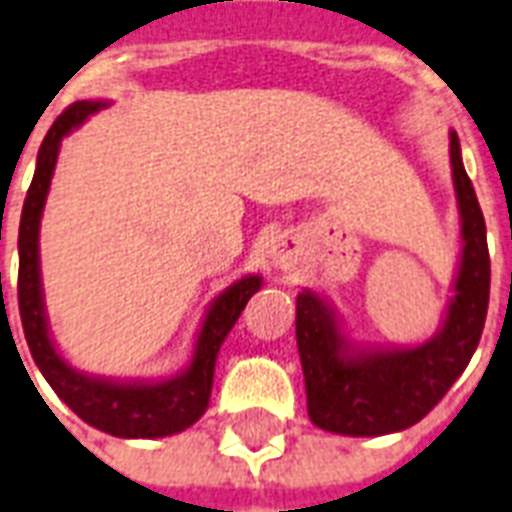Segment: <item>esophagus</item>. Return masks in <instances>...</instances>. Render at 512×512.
<instances>
[{"mask_svg":"<svg viewBox=\"0 0 512 512\" xmlns=\"http://www.w3.org/2000/svg\"><path fill=\"white\" fill-rule=\"evenodd\" d=\"M295 244H298V241L292 239V236H279L271 249L273 263L279 265V268H290L292 260H295Z\"/></svg>","mask_w":512,"mask_h":512,"instance_id":"34e87169","label":"esophagus"}]
</instances>
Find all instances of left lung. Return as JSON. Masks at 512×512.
<instances>
[{"mask_svg": "<svg viewBox=\"0 0 512 512\" xmlns=\"http://www.w3.org/2000/svg\"><path fill=\"white\" fill-rule=\"evenodd\" d=\"M451 179L459 212V260L443 319L427 341H354L322 292L295 298V338L306 378L308 419L319 429L378 438L413 427L443 400L478 349L489 308L491 263L486 222L462 163L456 131L448 134Z\"/></svg>", "mask_w": 512, "mask_h": 512, "instance_id": "left-lung-1", "label": "left lung"}]
</instances>
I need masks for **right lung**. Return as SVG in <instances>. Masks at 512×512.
<instances>
[{
    "mask_svg": "<svg viewBox=\"0 0 512 512\" xmlns=\"http://www.w3.org/2000/svg\"><path fill=\"white\" fill-rule=\"evenodd\" d=\"M104 107H109V101L72 104L53 123L45 142L39 147L37 169H34L26 201H23L21 228H18V260H21L18 265V308H21L23 335H26L39 373L85 424L109 432L115 438H169L182 429L193 427L209 408L220 346L225 343L233 325L239 322L247 300L263 287V276L247 273L228 284L209 303L201 327L195 333L190 360L185 368L171 376H93V373L77 370L66 360L53 341L48 311H45L42 268H39V225H42V212H45V201H48L61 142Z\"/></svg>",
    "mask_w": 512,
    "mask_h": 512,
    "instance_id": "obj_1",
    "label": "right lung"
}]
</instances>
